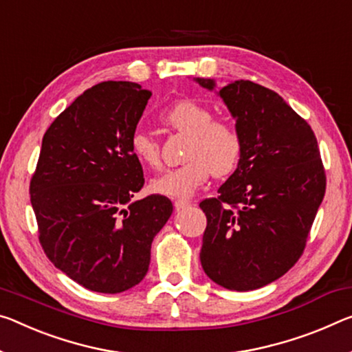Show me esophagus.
Wrapping results in <instances>:
<instances>
[{
  "instance_id": "1",
  "label": "esophagus",
  "mask_w": 352,
  "mask_h": 352,
  "mask_svg": "<svg viewBox=\"0 0 352 352\" xmlns=\"http://www.w3.org/2000/svg\"><path fill=\"white\" fill-rule=\"evenodd\" d=\"M174 206H175V210H183V208H186V206H189V202H188V200L178 199L174 202Z\"/></svg>"
}]
</instances>
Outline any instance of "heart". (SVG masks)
Masks as SVG:
<instances>
[{
  "label": "heart",
  "instance_id": "heart-1",
  "mask_svg": "<svg viewBox=\"0 0 352 352\" xmlns=\"http://www.w3.org/2000/svg\"><path fill=\"white\" fill-rule=\"evenodd\" d=\"M208 106L191 98H183L161 111L160 120L174 131L189 136L185 148L186 163L152 180L156 194L167 197H189L205 185L211 172L226 177L236 169L243 156V138L228 120L213 119ZM131 152L152 169L161 166V146L153 135L138 130L133 133Z\"/></svg>",
  "mask_w": 352,
  "mask_h": 352
}]
</instances>
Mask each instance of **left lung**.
<instances>
[{"label":"left lung","instance_id":"obj_1","mask_svg":"<svg viewBox=\"0 0 352 352\" xmlns=\"http://www.w3.org/2000/svg\"><path fill=\"white\" fill-rule=\"evenodd\" d=\"M213 89V80L197 78ZM243 138L236 170L199 204L206 216L200 263L211 280L249 292L277 280L302 255L326 192L315 133L271 89L249 80L222 87Z\"/></svg>","mask_w":352,"mask_h":352}]
</instances>
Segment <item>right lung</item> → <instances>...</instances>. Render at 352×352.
Returning <instances> with one entry per match:
<instances>
[{"label":"right lung","instance_id":"right-lung-1","mask_svg":"<svg viewBox=\"0 0 352 352\" xmlns=\"http://www.w3.org/2000/svg\"><path fill=\"white\" fill-rule=\"evenodd\" d=\"M150 97L136 82H100L56 117L42 139L30 183L38 241L58 270L91 292L138 285L153 238L172 214L161 194L131 202L144 172L130 141Z\"/></svg>","mask_w":352,"mask_h":352}]
</instances>
